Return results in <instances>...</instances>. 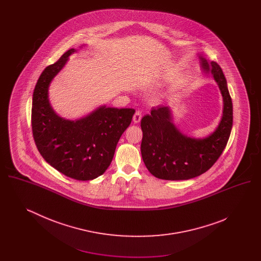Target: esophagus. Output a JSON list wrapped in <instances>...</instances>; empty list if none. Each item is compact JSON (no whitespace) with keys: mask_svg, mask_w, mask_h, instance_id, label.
I'll use <instances>...</instances> for the list:
<instances>
[{"mask_svg":"<svg viewBox=\"0 0 261 261\" xmlns=\"http://www.w3.org/2000/svg\"><path fill=\"white\" fill-rule=\"evenodd\" d=\"M141 119H142V112L137 111L133 116V121H134V123H139L141 121Z\"/></svg>","mask_w":261,"mask_h":261,"instance_id":"1","label":"esophagus"}]
</instances>
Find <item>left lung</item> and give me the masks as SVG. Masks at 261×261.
Segmentation results:
<instances>
[{
    "mask_svg": "<svg viewBox=\"0 0 261 261\" xmlns=\"http://www.w3.org/2000/svg\"><path fill=\"white\" fill-rule=\"evenodd\" d=\"M205 72L211 71L223 97V114L216 130L204 139L182 134L172 122L168 107L152 108L141 120V153L148 170L163 180H188L206 172L219 159L233 125V105L227 81L218 63L199 57Z\"/></svg>",
    "mask_w": 261,
    "mask_h": 261,
    "instance_id": "1",
    "label": "left lung"
}]
</instances>
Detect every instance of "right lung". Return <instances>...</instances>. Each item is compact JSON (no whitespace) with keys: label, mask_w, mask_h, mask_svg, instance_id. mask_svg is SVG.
Instances as JSON below:
<instances>
[{"label":"right lung","mask_w":261,"mask_h":261,"mask_svg":"<svg viewBox=\"0 0 261 261\" xmlns=\"http://www.w3.org/2000/svg\"><path fill=\"white\" fill-rule=\"evenodd\" d=\"M75 49L47 66L33 92L31 125L39 152L61 173L75 180H93L105 173L116 145L132 121L134 109L99 107L86 117L68 120L54 112L48 89Z\"/></svg>","instance_id":"add662e5"}]
</instances>
